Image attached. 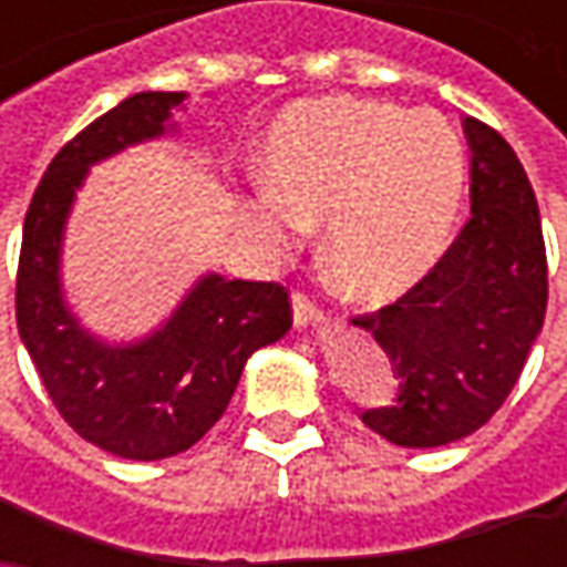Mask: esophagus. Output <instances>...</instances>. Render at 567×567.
Segmentation results:
<instances>
[{"label": "esophagus", "mask_w": 567, "mask_h": 567, "mask_svg": "<svg viewBox=\"0 0 567 567\" xmlns=\"http://www.w3.org/2000/svg\"><path fill=\"white\" fill-rule=\"evenodd\" d=\"M293 321L296 328H309V324H318V321H321L318 306L306 293H293Z\"/></svg>", "instance_id": "obj_1"}]
</instances>
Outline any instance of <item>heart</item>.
Wrapping results in <instances>:
<instances>
[{
    "mask_svg": "<svg viewBox=\"0 0 567 567\" xmlns=\"http://www.w3.org/2000/svg\"><path fill=\"white\" fill-rule=\"evenodd\" d=\"M246 202L251 233L274 255L324 220V265L343 293L391 302L442 258L464 198V154L432 113L362 100L299 103L261 144Z\"/></svg>",
    "mask_w": 567,
    "mask_h": 567,
    "instance_id": "1",
    "label": "heart"
}]
</instances>
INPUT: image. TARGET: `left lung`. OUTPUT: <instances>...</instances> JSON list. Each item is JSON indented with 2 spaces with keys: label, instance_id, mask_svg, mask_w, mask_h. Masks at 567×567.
<instances>
[{
  "label": "left lung",
  "instance_id": "left-lung-1",
  "mask_svg": "<svg viewBox=\"0 0 567 567\" xmlns=\"http://www.w3.org/2000/svg\"><path fill=\"white\" fill-rule=\"evenodd\" d=\"M470 220L439 265L372 316L353 318L391 360L398 394L362 413L391 445L439 447L476 432L512 394L543 331L549 280L539 207L495 128L464 120Z\"/></svg>",
  "mask_w": 567,
  "mask_h": 567
}]
</instances>
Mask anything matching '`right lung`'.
Masks as SVG:
<instances>
[{
	"mask_svg": "<svg viewBox=\"0 0 567 567\" xmlns=\"http://www.w3.org/2000/svg\"><path fill=\"white\" fill-rule=\"evenodd\" d=\"M186 97L144 91L91 122L47 166L21 236L14 287L21 343L62 420L125 461L188 451L224 416L246 360L293 324L280 284L214 271L192 284L161 328L128 343L87 331L65 299L62 243L78 188L100 161L173 135V110H183Z\"/></svg>",
	"mask_w": 567,
	"mask_h": 567,
	"instance_id": "add662e5",
	"label": "right lung"
}]
</instances>
